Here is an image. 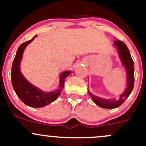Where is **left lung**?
Masks as SVG:
<instances>
[{"mask_svg":"<svg viewBox=\"0 0 146 146\" xmlns=\"http://www.w3.org/2000/svg\"><path fill=\"white\" fill-rule=\"evenodd\" d=\"M114 44L116 45L117 48H118L122 64L126 68L127 74H128V80H127V84H128L127 86L128 87L125 89L124 93L120 95L118 100H105V99L98 98V97L93 95L90 92H88L90 96L93 99L95 103L100 107L104 108H115L121 106L130 95L132 89H133L134 83H135L134 62L128 48L127 47V46L123 42L118 40L114 42Z\"/></svg>","mask_w":146,"mask_h":146,"instance_id":"1","label":"left lung"}]
</instances>
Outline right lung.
<instances>
[{
  "label": "right lung",
  "instance_id": "add662e5",
  "mask_svg": "<svg viewBox=\"0 0 146 146\" xmlns=\"http://www.w3.org/2000/svg\"><path fill=\"white\" fill-rule=\"evenodd\" d=\"M36 36H35L29 41L23 42L18 47L11 67V83L16 95L23 103L33 108H41L53 102L59 97L64 88V80L71 74V72L65 71L62 73L59 88L56 91L51 93H44L40 90L25 80L20 71V64L25 47Z\"/></svg>",
  "mask_w": 146,
  "mask_h": 146
}]
</instances>
